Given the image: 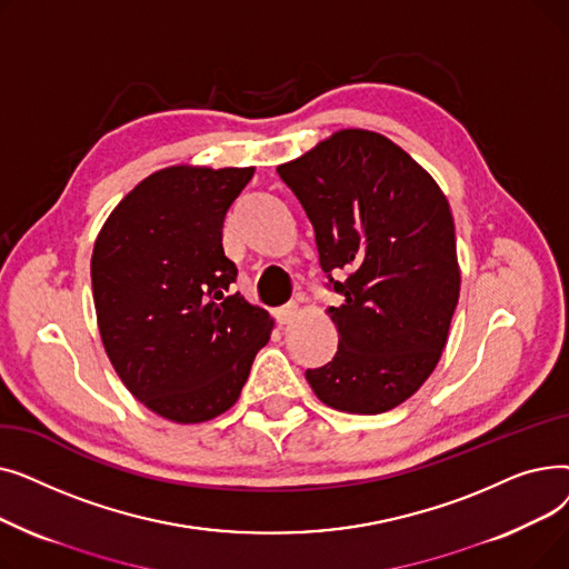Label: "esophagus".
<instances>
[{"instance_id":"esophagus-1","label":"esophagus","mask_w":569,"mask_h":569,"mask_svg":"<svg viewBox=\"0 0 569 569\" xmlns=\"http://www.w3.org/2000/svg\"><path fill=\"white\" fill-rule=\"evenodd\" d=\"M297 313H300V305H297V302H288V305H283L281 309H277V320H279L281 325H288Z\"/></svg>"}]
</instances>
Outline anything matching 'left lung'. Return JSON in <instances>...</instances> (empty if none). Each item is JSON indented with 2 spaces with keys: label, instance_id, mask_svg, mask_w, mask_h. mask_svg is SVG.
Listing matches in <instances>:
<instances>
[{
  "label": "left lung",
  "instance_id": "1",
  "mask_svg": "<svg viewBox=\"0 0 569 569\" xmlns=\"http://www.w3.org/2000/svg\"><path fill=\"white\" fill-rule=\"evenodd\" d=\"M277 172L302 202L322 272L343 295L327 309L339 350L307 371L311 390L343 412L392 410L433 373L459 302L450 202L397 142L365 129H341Z\"/></svg>",
  "mask_w": 569,
  "mask_h": 569
}]
</instances>
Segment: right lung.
I'll list each match as a JSON object with an SVG mask.
<instances>
[{
	"mask_svg": "<svg viewBox=\"0 0 569 569\" xmlns=\"http://www.w3.org/2000/svg\"><path fill=\"white\" fill-rule=\"evenodd\" d=\"M253 168L170 166L129 191L92 253L97 322L127 390L177 425L214 420L237 399L274 320L232 292L228 207Z\"/></svg>",
	"mask_w": 569,
	"mask_h": 569,
	"instance_id": "add662e5",
	"label": "right lung"
}]
</instances>
